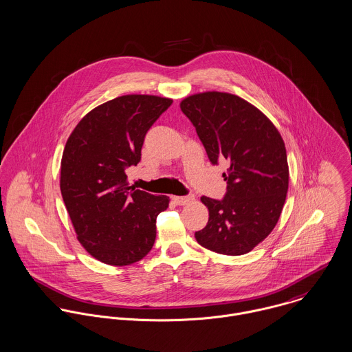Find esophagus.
<instances>
[{
	"mask_svg": "<svg viewBox=\"0 0 352 352\" xmlns=\"http://www.w3.org/2000/svg\"><path fill=\"white\" fill-rule=\"evenodd\" d=\"M172 199H173V201H175L176 204L184 206V204H188V203L193 201V195L190 193V195H186V196H173Z\"/></svg>",
	"mask_w": 352,
	"mask_h": 352,
	"instance_id": "obj_1",
	"label": "esophagus"
}]
</instances>
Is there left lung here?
I'll return each instance as SVG.
<instances>
[{
    "label": "left lung",
    "instance_id": "1",
    "mask_svg": "<svg viewBox=\"0 0 352 352\" xmlns=\"http://www.w3.org/2000/svg\"><path fill=\"white\" fill-rule=\"evenodd\" d=\"M180 107L211 164L224 159L230 164L222 175L223 199L201 196L210 218L195 238L219 254H246L272 232L287 199L288 159L281 134L256 107L232 94H195Z\"/></svg>",
    "mask_w": 352,
    "mask_h": 352
}]
</instances>
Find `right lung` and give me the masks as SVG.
Wrapping results in <instances>:
<instances>
[{
    "label": "right lung",
    "mask_w": 352,
    "mask_h": 352,
    "mask_svg": "<svg viewBox=\"0 0 352 352\" xmlns=\"http://www.w3.org/2000/svg\"><path fill=\"white\" fill-rule=\"evenodd\" d=\"M170 104L160 96H118L85 116L67 140L64 204L78 241L103 263L130 265L153 248L169 199L129 187L125 170L140 162L148 130Z\"/></svg>",
    "instance_id": "right-lung-1"
}]
</instances>
